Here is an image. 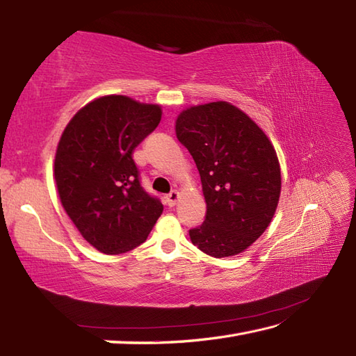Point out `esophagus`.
Returning <instances> with one entry per match:
<instances>
[{
  "label": "esophagus",
  "mask_w": 356,
  "mask_h": 356,
  "mask_svg": "<svg viewBox=\"0 0 356 356\" xmlns=\"http://www.w3.org/2000/svg\"><path fill=\"white\" fill-rule=\"evenodd\" d=\"M166 205L168 207H174L179 200V193L177 191H171L168 195H166Z\"/></svg>",
  "instance_id": "34e87169"
}]
</instances>
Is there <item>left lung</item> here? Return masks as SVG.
Returning <instances> with one entry per match:
<instances>
[{
	"instance_id": "left-lung-1",
	"label": "left lung",
	"mask_w": 356,
	"mask_h": 356,
	"mask_svg": "<svg viewBox=\"0 0 356 356\" xmlns=\"http://www.w3.org/2000/svg\"><path fill=\"white\" fill-rule=\"evenodd\" d=\"M176 134L197 165L207 202L205 222L190 229L191 241L216 259L243 252L269 226L282 191L270 140L223 101L184 110Z\"/></svg>"
}]
</instances>
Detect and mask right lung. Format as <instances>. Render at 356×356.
I'll list each match as a JSON object with an SVG mask.
<instances>
[{"label":"right lung","instance_id":"obj_1","mask_svg":"<svg viewBox=\"0 0 356 356\" xmlns=\"http://www.w3.org/2000/svg\"><path fill=\"white\" fill-rule=\"evenodd\" d=\"M162 110L110 95L82 107L59 139L55 180L65 213L104 254L147 240L163 205L143 190L133 151L161 122Z\"/></svg>","mask_w":356,"mask_h":356}]
</instances>
